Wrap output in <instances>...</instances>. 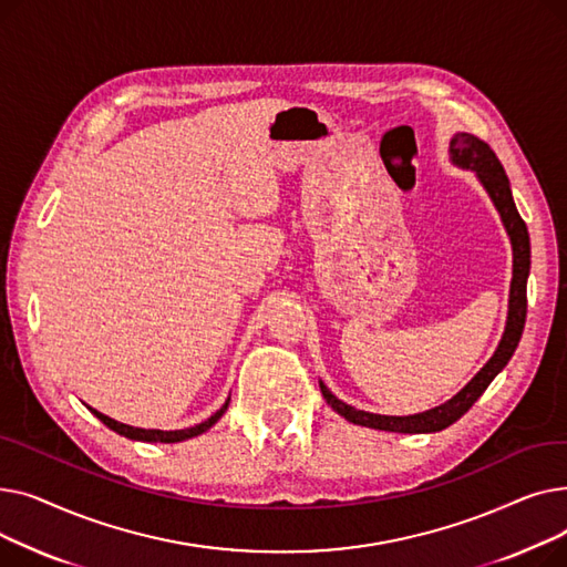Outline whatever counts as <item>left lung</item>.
<instances>
[{
	"label": "left lung",
	"mask_w": 567,
	"mask_h": 567,
	"mask_svg": "<svg viewBox=\"0 0 567 567\" xmlns=\"http://www.w3.org/2000/svg\"><path fill=\"white\" fill-rule=\"evenodd\" d=\"M451 161L464 169H473L475 176L481 178L483 188L489 193L496 212L503 220L505 231L511 236L513 244V282H511V301H508V321H505V331L503 338L494 351L492 359L485 363V368L475 374L464 389L451 398L449 402H443L430 411L423 413H413V415H381V413H370L353 409L338 400L329 389H326L323 381H319V389L323 400L331 404L333 411H338L342 419H347L353 425H363L372 430H383V432H400V434H421V432H441L449 425H453L457 419L473 406V402L478 400L492 379L508 365L511 355L515 353L522 331H524V321H526V280H528V268H530V244H528V229L526 223L522 220L511 182L505 176V169L496 154L489 148L487 142L481 137H475L471 133H457L451 140Z\"/></svg>",
	"instance_id": "1"
}]
</instances>
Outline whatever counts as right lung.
I'll use <instances>...</instances> for the list:
<instances>
[{"label": "right lung", "instance_id": "obj_1", "mask_svg": "<svg viewBox=\"0 0 567 567\" xmlns=\"http://www.w3.org/2000/svg\"><path fill=\"white\" fill-rule=\"evenodd\" d=\"M227 406H229V398L225 400V404L212 415V419H206L204 423H199V425H195V427H186V430H172V432H163V430H142V427H131V425H124V423H116V421H112L110 415H105V413H101V411H96V409H92L89 406V411H92L96 419L103 423V425H107L110 430H114L116 434H122V436H126V439H133V441H146V443H176V441H186V439H193V436H197V434H202V432H206L208 427H214L218 421H220V415L227 411Z\"/></svg>", "mask_w": 567, "mask_h": 567}]
</instances>
